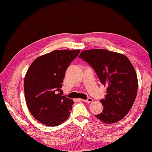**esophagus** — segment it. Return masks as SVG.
I'll return each instance as SVG.
<instances>
[{"instance_id": "obj_1", "label": "esophagus", "mask_w": 152, "mask_h": 152, "mask_svg": "<svg viewBox=\"0 0 152 152\" xmlns=\"http://www.w3.org/2000/svg\"><path fill=\"white\" fill-rule=\"evenodd\" d=\"M81 101H82V102H86V103H91L93 102V99L91 98H88L87 99H80Z\"/></svg>"}]
</instances>
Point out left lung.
Masks as SVG:
<instances>
[{
    "label": "left lung",
    "mask_w": 152,
    "mask_h": 152,
    "mask_svg": "<svg viewBox=\"0 0 152 152\" xmlns=\"http://www.w3.org/2000/svg\"><path fill=\"white\" fill-rule=\"evenodd\" d=\"M79 58L94 69L102 84L108 86L105 98L100 100L103 111L95 117L108 124L122 120L134 104L138 85L129 59L122 54L100 49L84 50Z\"/></svg>",
    "instance_id": "obj_1"
}]
</instances>
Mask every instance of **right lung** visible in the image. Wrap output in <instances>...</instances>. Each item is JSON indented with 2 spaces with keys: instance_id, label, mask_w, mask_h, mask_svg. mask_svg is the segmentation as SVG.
Masks as SVG:
<instances>
[{
  "instance_id": "obj_1",
  "label": "right lung",
  "mask_w": 152,
  "mask_h": 152,
  "mask_svg": "<svg viewBox=\"0 0 152 152\" xmlns=\"http://www.w3.org/2000/svg\"><path fill=\"white\" fill-rule=\"evenodd\" d=\"M80 50H55L31 63L24 80L25 100L30 112L40 122L57 126L70 114L73 100L58 93L69 65Z\"/></svg>"
}]
</instances>
